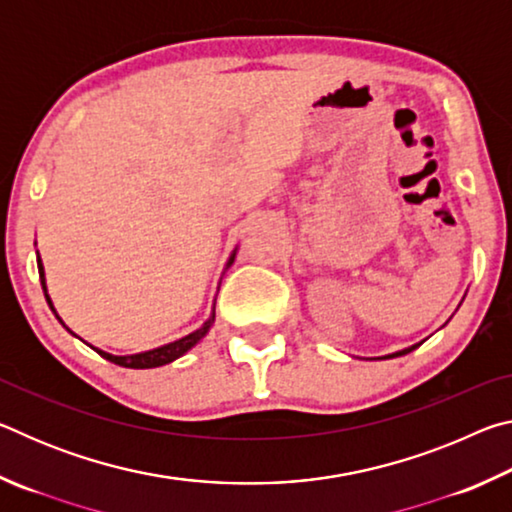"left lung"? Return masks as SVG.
Segmentation results:
<instances>
[{"mask_svg":"<svg viewBox=\"0 0 512 512\" xmlns=\"http://www.w3.org/2000/svg\"><path fill=\"white\" fill-rule=\"evenodd\" d=\"M418 348V345H413V348H406V350H402V352H395V354H388V359H393V357H402V354H409L411 350H415Z\"/></svg>","mask_w":512,"mask_h":512,"instance_id":"obj_1","label":"left lung"}]
</instances>
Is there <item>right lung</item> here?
Segmentation results:
<instances>
[{"label": "right lung", "mask_w": 512, "mask_h": 512, "mask_svg": "<svg viewBox=\"0 0 512 512\" xmlns=\"http://www.w3.org/2000/svg\"><path fill=\"white\" fill-rule=\"evenodd\" d=\"M235 262V253H232V257H230V262H228V266ZM38 273H40V282H42V291H45V298H47V302H49V307H51V311H54L56 314V309H54V305H51V298H49V293H47V284H45V268H42V262H40V255H38ZM58 320H60V316H56ZM60 323H63V320H60ZM212 323H214V314L205 320V323L196 329V332H192V334H187V336H183V339H178V341H173V343H169V345H162V348H155V350H149V352H140V354H126V357H117V354H108V352H103V350H99V348H90L92 350H97L103 359H108V361H112V363H117V366H124V368H135V370H144V368H158V366H164V363H171V361H176L178 357H183V354L187 352V350H192L194 345L203 339V336L207 334V329L212 327ZM65 325V323H63ZM67 332H72V329H67Z\"/></svg>", "instance_id": "1"}]
</instances>
